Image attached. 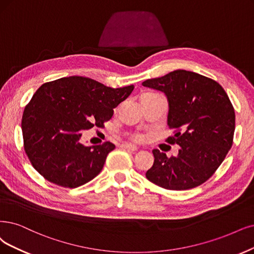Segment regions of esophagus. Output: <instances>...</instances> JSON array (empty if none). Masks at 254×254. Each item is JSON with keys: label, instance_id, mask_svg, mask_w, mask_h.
Segmentation results:
<instances>
[{"label": "esophagus", "instance_id": "1", "mask_svg": "<svg viewBox=\"0 0 254 254\" xmlns=\"http://www.w3.org/2000/svg\"><path fill=\"white\" fill-rule=\"evenodd\" d=\"M121 147H122V148L129 149V151H137V149H138V147H137L136 145L129 144V143H124V144H121Z\"/></svg>", "mask_w": 254, "mask_h": 254}]
</instances>
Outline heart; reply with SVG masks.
I'll return each mask as SVG.
<instances>
[{
  "label": "heart",
  "instance_id": "b5f03b06",
  "mask_svg": "<svg viewBox=\"0 0 254 254\" xmlns=\"http://www.w3.org/2000/svg\"><path fill=\"white\" fill-rule=\"evenodd\" d=\"M152 95H154V94L146 93V94H143L142 97H147V96H152ZM132 139L135 140V141H139V142L140 141H143V140H144V135H142V134H134L132 136Z\"/></svg>",
  "mask_w": 254,
  "mask_h": 254
}]
</instances>
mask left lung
<instances>
[{
    "label": "left lung",
    "instance_id": "obj_1",
    "mask_svg": "<svg viewBox=\"0 0 254 254\" xmlns=\"http://www.w3.org/2000/svg\"><path fill=\"white\" fill-rule=\"evenodd\" d=\"M142 84L166 95L167 125L175 133L166 142L180 145L177 157L154 149V164L145 174L147 180L171 190L203 184L232 146L236 114L226 92L215 80L186 70L146 79Z\"/></svg>",
    "mask_w": 254,
    "mask_h": 254
}]
</instances>
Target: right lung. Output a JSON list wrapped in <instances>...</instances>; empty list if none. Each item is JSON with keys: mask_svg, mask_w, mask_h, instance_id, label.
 Returning a JSON list of instances; mask_svg holds the SVG:
<instances>
[{"mask_svg": "<svg viewBox=\"0 0 254 254\" xmlns=\"http://www.w3.org/2000/svg\"><path fill=\"white\" fill-rule=\"evenodd\" d=\"M133 90V84L113 89L82 76L42 84L22 118L24 149L32 166L46 180L68 189L94 179L115 145L86 146L82 130L102 127Z\"/></svg>", "mask_w": 254, "mask_h": 254, "instance_id": "obj_1", "label": "right lung"}]
</instances>
